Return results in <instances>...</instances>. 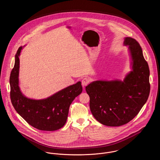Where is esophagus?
<instances>
[{"label":"esophagus","mask_w":160,"mask_h":160,"mask_svg":"<svg viewBox=\"0 0 160 160\" xmlns=\"http://www.w3.org/2000/svg\"><path fill=\"white\" fill-rule=\"evenodd\" d=\"M89 82H90V80L87 77H84L82 80V84L83 87L87 86L88 84L89 83Z\"/></svg>","instance_id":"34e87169"}]
</instances>
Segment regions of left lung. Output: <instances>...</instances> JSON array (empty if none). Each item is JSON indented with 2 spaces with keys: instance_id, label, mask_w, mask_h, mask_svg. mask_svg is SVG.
<instances>
[{
  "instance_id": "obj_1",
  "label": "left lung",
  "mask_w": 160,
  "mask_h": 160,
  "mask_svg": "<svg viewBox=\"0 0 160 160\" xmlns=\"http://www.w3.org/2000/svg\"><path fill=\"white\" fill-rule=\"evenodd\" d=\"M132 59V68L123 82H93L86 87L94 118L108 127L125 125L137 116L149 97V68L142 49L134 38H125Z\"/></svg>"
}]
</instances>
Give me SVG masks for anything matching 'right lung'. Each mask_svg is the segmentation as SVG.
<instances>
[{"mask_svg":"<svg viewBox=\"0 0 160 160\" xmlns=\"http://www.w3.org/2000/svg\"><path fill=\"white\" fill-rule=\"evenodd\" d=\"M19 47L10 77V97L17 112L33 127L42 131H55L67 122L69 108L75 98L82 92L81 82L69 86L46 99L35 100L24 97L18 86Z\"/></svg>","mask_w":160,"mask_h":160,"instance_id":"obj_1","label":"right lung"}]
</instances>
